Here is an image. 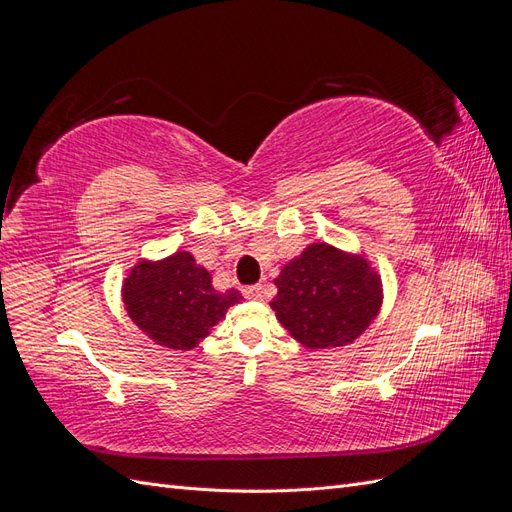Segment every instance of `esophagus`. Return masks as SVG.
<instances>
[{
    "label": "esophagus",
    "instance_id": "obj_1",
    "mask_svg": "<svg viewBox=\"0 0 512 512\" xmlns=\"http://www.w3.org/2000/svg\"><path fill=\"white\" fill-rule=\"evenodd\" d=\"M245 297L252 299V301H262V297H265V292H262V284L245 288Z\"/></svg>",
    "mask_w": 512,
    "mask_h": 512
}]
</instances>
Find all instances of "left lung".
<instances>
[{"instance_id": "8db88e82", "label": "left lung", "mask_w": 512, "mask_h": 512, "mask_svg": "<svg viewBox=\"0 0 512 512\" xmlns=\"http://www.w3.org/2000/svg\"><path fill=\"white\" fill-rule=\"evenodd\" d=\"M271 301L282 327L312 350L352 344L380 312L382 280L363 254L307 245L275 277Z\"/></svg>"}]
</instances>
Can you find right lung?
<instances>
[{"instance_id":"obj_1","label":"right lung","mask_w":512,"mask_h":512,"mask_svg":"<svg viewBox=\"0 0 512 512\" xmlns=\"http://www.w3.org/2000/svg\"><path fill=\"white\" fill-rule=\"evenodd\" d=\"M128 316L153 342L170 350H192L211 333L241 292L215 290L211 273L190 252L162 260H138L121 288Z\"/></svg>"}]
</instances>
